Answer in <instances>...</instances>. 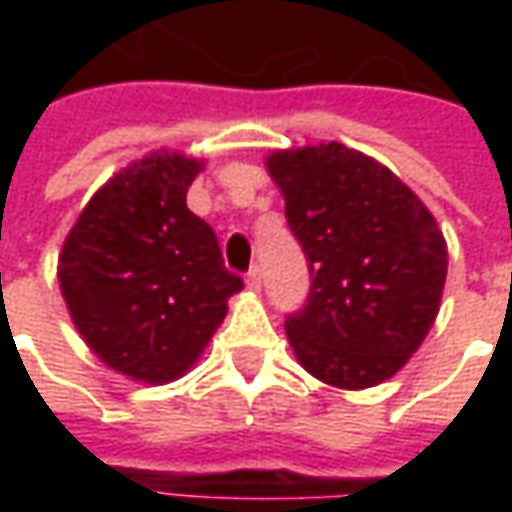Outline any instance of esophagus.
I'll return each instance as SVG.
<instances>
[{"label": "esophagus", "instance_id": "1", "mask_svg": "<svg viewBox=\"0 0 512 512\" xmlns=\"http://www.w3.org/2000/svg\"><path fill=\"white\" fill-rule=\"evenodd\" d=\"M247 287H250V290H259V287H262V267L259 265H253L250 267V270H247Z\"/></svg>", "mask_w": 512, "mask_h": 512}]
</instances>
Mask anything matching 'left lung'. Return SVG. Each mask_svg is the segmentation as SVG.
I'll return each instance as SVG.
<instances>
[{"label": "left lung", "instance_id": "left-lung-1", "mask_svg": "<svg viewBox=\"0 0 512 512\" xmlns=\"http://www.w3.org/2000/svg\"><path fill=\"white\" fill-rule=\"evenodd\" d=\"M265 165L313 276L307 305L285 322L296 362L339 390L393 379L439 316L442 227L362 150L319 142L273 150Z\"/></svg>", "mask_w": 512, "mask_h": 512}]
</instances>
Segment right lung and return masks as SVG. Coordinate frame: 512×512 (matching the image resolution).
Segmentation results:
<instances>
[{
  "mask_svg": "<svg viewBox=\"0 0 512 512\" xmlns=\"http://www.w3.org/2000/svg\"><path fill=\"white\" fill-rule=\"evenodd\" d=\"M202 168L176 150L130 162L90 196L59 253L56 276L79 336L133 382L185 376L242 290L216 233L185 202Z\"/></svg>",
  "mask_w": 512,
  "mask_h": 512,
  "instance_id": "add662e5",
  "label": "right lung"
}]
</instances>
